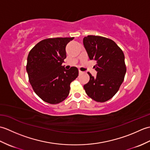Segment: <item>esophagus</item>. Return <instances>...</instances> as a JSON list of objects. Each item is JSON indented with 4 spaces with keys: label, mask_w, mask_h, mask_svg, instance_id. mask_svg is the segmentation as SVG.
<instances>
[{
    "label": "esophagus",
    "mask_w": 150,
    "mask_h": 150,
    "mask_svg": "<svg viewBox=\"0 0 150 150\" xmlns=\"http://www.w3.org/2000/svg\"><path fill=\"white\" fill-rule=\"evenodd\" d=\"M79 74H82V73H83V71H81L80 69L79 70Z\"/></svg>",
    "instance_id": "esophagus-1"
}]
</instances>
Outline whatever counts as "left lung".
I'll return each instance as SVG.
<instances>
[{
	"mask_svg": "<svg viewBox=\"0 0 150 150\" xmlns=\"http://www.w3.org/2000/svg\"><path fill=\"white\" fill-rule=\"evenodd\" d=\"M83 44L90 60H96L94 66L97 77L91 73L90 81L84 85L86 93L92 99L104 103L119 91L126 72L124 53L113 40L106 37L88 35Z\"/></svg>",
	"mask_w": 150,
	"mask_h": 150,
	"instance_id": "8db88e82",
	"label": "left lung"
}]
</instances>
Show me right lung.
<instances>
[{"label":"right lung","mask_w":150,"mask_h":150,"mask_svg":"<svg viewBox=\"0 0 150 150\" xmlns=\"http://www.w3.org/2000/svg\"><path fill=\"white\" fill-rule=\"evenodd\" d=\"M73 37L50 38L41 40L28 56L26 71L29 81L38 96L47 103H61L68 96L70 84L79 70L62 66L66 58V46Z\"/></svg>","instance_id":"obj_1"}]
</instances>
